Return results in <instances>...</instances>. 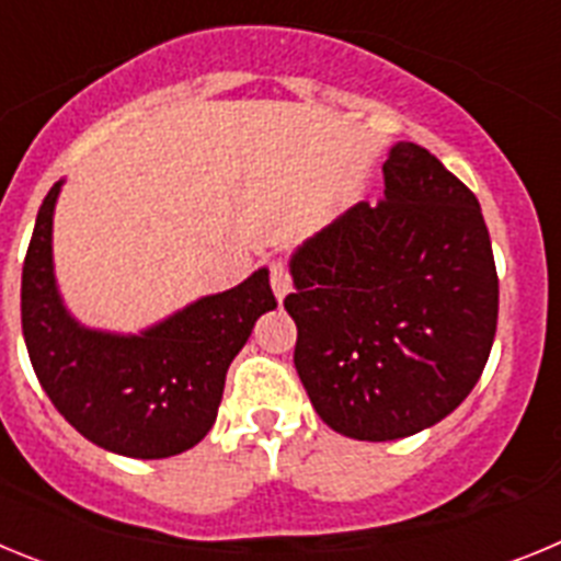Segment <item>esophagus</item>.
Listing matches in <instances>:
<instances>
[{
	"instance_id": "obj_1",
	"label": "esophagus",
	"mask_w": 561,
	"mask_h": 561,
	"mask_svg": "<svg viewBox=\"0 0 561 561\" xmlns=\"http://www.w3.org/2000/svg\"><path fill=\"white\" fill-rule=\"evenodd\" d=\"M270 284H272V291L277 295V300H284V297L289 295L291 277H289V270H286L284 261H272L270 264Z\"/></svg>"
}]
</instances>
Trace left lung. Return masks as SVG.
Masks as SVG:
<instances>
[{
	"instance_id": "8db88e82",
	"label": "left lung",
	"mask_w": 561,
	"mask_h": 561,
	"mask_svg": "<svg viewBox=\"0 0 561 561\" xmlns=\"http://www.w3.org/2000/svg\"><path fill=\"white\" fill-rule=\"evenodd\" d=\"M385 196L291 257L295 368L317 415L356 440L433 427L472 393L500 280L474 193L427 148H390Z\"/></svg>"
}]
</instances>
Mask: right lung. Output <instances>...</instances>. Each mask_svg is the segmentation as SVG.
<instances>
[{"label": "right lung", "instance_id": "right-lung-1", "mask_svg": "<svg viewBox=\"0 0 561 561\" xmlns=\"http://www.w3.org/2000/svg\"><path fill=\"white\" fill-rule=\"evenodd\" d=\"M49 187L22 266V331L44 393L87 440L126 458H171L196 447L219 413L225 376L252 325L277 300L270 272L202 297L140 336L89 331L67 314L53 277Z\"/></svg>", "mask_w": 561, "mask_h": 561}]
</instances>
